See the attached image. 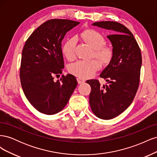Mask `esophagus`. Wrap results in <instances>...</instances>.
<instances>
[{
	"label": "esophagus",
	"mask_w": 157,
	"mask_h": 157,
	"mask_svg": "<svg viewBox=\"0 0 157 157\" xmlns=\"http://www.w3.org/2000/svg\"><path fill=\"white\" fill-rule=\"evenodd\" d=\"M77 82L78 84H82V83L85 82V80L82 78H77Z\"/></svg>",
	"instance_id": "1"
}]
</instances>
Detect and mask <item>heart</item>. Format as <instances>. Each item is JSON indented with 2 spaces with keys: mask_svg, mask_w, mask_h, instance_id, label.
<instances>
[{
  "mask_svg": "<svg viewBox=\"0 0 157 157\" xmlns=\"http://www.w3.org/2000/svg\"><path fill=\"white\" fill-rule=\"evenodd\" d=\"M81 36L85 42L94 49V56L96 58L100 60L103 63L110 62L114 55V50L112 46L104 45L105 39L103 35L96 30L88 29L82 33ZM77 44V37L72 36L66 41L63 46V54L69 61L75 58ZM100 67L101 64L96 59L78 60L69 65V71L70 73L79 78H86L94 76Z\"/></svg>",
  "mask_w": 157,
  "mask_h": 157,
  "instance_id": "1",
  "label": "heart"
}]
</instances>
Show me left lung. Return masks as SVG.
<instances>
[{
  "mask_svg": "<svg viewBox=\"0 0 157 157\" xmlns=\"http://www.w3.org/2000/svg\"><path fill=\"white\" fill-rule=\"evenodd\" d=\"M93 25L113 31L108 35L114 50L110 63L100 75L107 84L97 79L88 80L91 86L90 105L99 118L109 120L119 115L130 106L139 87L142 63L141 50L131 31L116 21H99Z\"/></svg>",
  "mask_w": 157,
  "mask_h": 157,
  "instance_id": "left-lung-1",
  "label": "left lung"
}]
</instances>
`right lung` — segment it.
Instances as JSON below:
<instances>
[{"mask_svg": "<svg viewBox=\"0 0 157 157\" xmlns=\"http://www.w3.org/2000/svg\"><path fill=\"white\" fill-rule=\"evenodd\" d=\"M80 22L52 19L42 23L28 38L21 55L20 77L25 96L39 112L54 115L67 105L77 81L64 67L61 41L69 31Z\"/></svg>", "mask_w": 157, "mask_h": 157, "instance_id": "obj_1", "label": "right lung"}]
</instances>
